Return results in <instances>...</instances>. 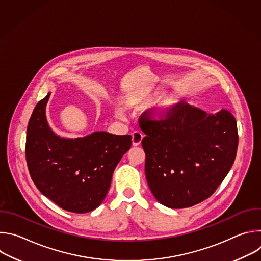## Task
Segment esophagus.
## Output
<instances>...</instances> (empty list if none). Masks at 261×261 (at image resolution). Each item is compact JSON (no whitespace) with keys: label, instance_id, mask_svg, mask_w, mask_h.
<instances>
[{"label":"esophagus","instance_id":"obj_1","mask_svg":"<svg viewBox=\"0 0 261 261\" xmlns=\"http://www.w3.org/2000/svg\"><path fill=\"white\" fill-rule=\"evenodd\" d=\"M142 138H143V135H142V133L140 131H134L132 133V144L134 146L139 145L141 143Z\"/></svg>","mask_w":261,"mask_h":261}]
</instances>
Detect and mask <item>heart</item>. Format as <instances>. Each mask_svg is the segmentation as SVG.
Listing matches in <instances>:
<instances>
[{
    "instance_id": "b5f03b06",
    "label": "heart",
    "mask_w": 261,
    "mask_h": 261,
    "mask_svg": "<svg viewBox=\"0 0 261 261\" xmlns=\"http://www.w3.org/2000/svg\"><path fill=\"white\" fill-rule=\"evenodd\" d=\"M159 96V92L156 90H145L143 92H141L138 96H136L132 102L137 104V105H144V104H148L151 103L152 101H154L157 97ZM173 105V101L169 98H164L162 99L155 110V117L158 119H162L166 116V114L171 109Z\"/></svg>"
}]
</instances>
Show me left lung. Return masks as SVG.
I'll return each instance as SVG.
<instances>
[{"instance_id": "left-lung-1", "label": "left lung", "mask_w": 261, "mask_h": 261, "mask_svg": "<svg viewBox=\"0 0 261 261\" xmlns=\"http://www.w3.org/2000/svg\"><path fill=\"white\" fill-rule=\"evenodd\" d=\"M145 176L155 198L171 208L195 205L214 194L238 151L237 121L230 111L216 115L187 103L165 119H139Z\"/></svg>"}]
</instances>
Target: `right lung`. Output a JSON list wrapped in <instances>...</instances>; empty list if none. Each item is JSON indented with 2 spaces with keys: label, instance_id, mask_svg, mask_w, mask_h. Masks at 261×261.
Here are the masks:
<instances>
[{
  "label": "right lung",
  "instance_id": "obj_1",
  "mask_svg": "<svg viewBox=\"0 0 261 261\" xmlns=\"http://www.w3.org/2000/svg\"><path fill=\"white\" fill-rule=\"evenodd\" d=\"M49 96L37 103L28 124L25 159L30 175L38 190L63 210L91 212L104 200L132 137L100 131L82 138H62L46 121Z\"/></svg>",
  "mask_w": 261,
  "mask_h": 261
}]
</instances>
